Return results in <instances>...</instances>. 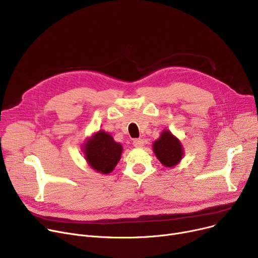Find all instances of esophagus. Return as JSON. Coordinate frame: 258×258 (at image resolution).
<instances>
[{
    "instance_id": "34e87169",
    "label": "esophagus",
    "mask_w": 258,
    "mask_h": 258,
    "mask_svg": "<svg viewBox=\"0 0 258 258\" xmlns=\"http://www.w3.org/2000/svg\"><path fill=\"white\" fill-rule=\"evenodd\" d=\"M143 140L142 139H135L134 141H133V145L135 146V147H141V146H143Z\"/></svg>"
}]
</instances>
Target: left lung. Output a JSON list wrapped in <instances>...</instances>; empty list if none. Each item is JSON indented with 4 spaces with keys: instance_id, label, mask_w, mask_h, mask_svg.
Instances as JSON below:
<instances>
[{
    "instance_id": "1",
    "label": "left lung",
    "mask_w": 258,
    "mask_h": 258,
    "mask_svg": "<svg viewBox=\"0 0 258 258\" xmlns=\"http://www.w3.org/2000/svg\"><path fill=\"white\" fill-rule=\"evenodd\" d=\"M153 151L165 167H173L180 163L184 156V147L181 141L168 130L161 133L159 139L153 144Z\"/></svg>"
}]
</instances>
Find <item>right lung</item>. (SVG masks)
Here are the masks:
<instances>
[{
	"label": "right lung",
	"mask_w": 258,
	"mask_h": 258,
	"mask_svg": "<svg viewBox=\"0 0 258 258\" xmlns=\"http://www.w3.org/2000/svg\"><path fill=\"white\" fill-rule=\"evenodd\" d=\"M81 148L88 165L102 174H108L115 169L123 150L110 134L101 130L87 138Z\"/></svg>",
	"instance_id": "right-lung-1"
}]
</instances>
